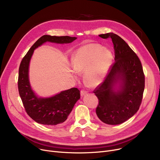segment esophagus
Masks as SVG:
<instances>
[{
  "label": "esophagus",
  "mask_w": 160,
  "mask_h": 160,
  "mask_svg": "<svg viewBox=\"0 0 160 160\" xmlns=\"http://www.w3.org/2000/svg\"><path fill=\"white\" fill-rule=\"evenodd\" d=\"M88 93V91H86V90H81L80 91V95H81V97H83L86 94Z\"/></svg>",
  "instance_id": "1"
}]
</instances>
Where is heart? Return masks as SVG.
<instances>
[{"label":"heart","instance_id":"heart-1","mask_svg":"<svg viewBox=\"0 0 160 160\" xmlns=\"http://www.w3.org/2000/svg\"><path fill=\"white\" fill-rule=\"evenodd\" d=\"M113 61V55L110 50L97 43L83 45L74 52L72 64L75 69L72 71L74 78L78 72H84L86 83L95 86L105 78Z\"/></svg>","mask_w":160,"mask_h":160}]
</instances>
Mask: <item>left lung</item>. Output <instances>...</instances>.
<instances>
[{"label":"left lung","mask_w":160,"mask_h":160,"mask_svg":"<svg viewBox=\"0 0 160 160\" xmlns=\"http://www.w3.org/2000/svg\"><path fill=\"white\" fill-rule=\"evenodd\" d=\"M99 36L112 39L115 62L103 82L93 91L98 99L96 113L106 124H119L138 111L145 89V75L138 56L121 37L113 33Z\"/></svg>","instance_id":"obj_1"}]
</instances>
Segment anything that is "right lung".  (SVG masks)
<instances>
[{"label": "right lung", "mask_w": 160, "mask_h": 160, "mask_svg": "<svg viewBox=\"0 0 160 160\" xmlns=\"http://www.w3.org/2000/svg\"><path fill=\"white\" fill-rule=\"evenodd\" d=\"M77 39L76 37L44 35L32 46L22 58L19 69V93L27 114L38 123L54 126L65 122L80 98V94L77 88H73L48 98L38 97L30 86L28 77L29 64L33 51L45 42L63 44L71 43Z\"/></svg>", "instance_id": "obj_1"}]
</instances>
